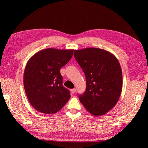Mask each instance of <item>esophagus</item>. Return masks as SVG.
<instances>
[{"label":"esophagus","mask_w":148,"mask_h":148,"mask_svg":"<svg viewBox=\"0 0 148 148\" xmlns=\"http://www.w3.org/2000/svg\"><path fill=\"white\" fill-rule=\"evenodd\" d=\"M71 92H72V94H74V93L75 92V91H76V89H71Z\"/></svg>","instance_id":"34e87169"}]
</instances>
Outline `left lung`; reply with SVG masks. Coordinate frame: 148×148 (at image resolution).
Masks as SVG:
<instances>
[{"instance_id": "1", "label": "left lung", "mask_w": 148, "mask_h": 148, "mask_svg": "<svg viewBox=\"0 0 148 148\" xmlns=\"http://www.w3.org/2000/svg\"><path fill=\"white\" fill-rule=\"evenodd\" d=\"M74 55L86 80V90L79 95L80 101L93 115L106 114L118 101L122 89L118 59L105 50L94 47L74 50Z\"/></svg>"}]
</instances>
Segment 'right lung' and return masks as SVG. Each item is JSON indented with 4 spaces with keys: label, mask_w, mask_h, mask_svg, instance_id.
Instances as JSON below:
<instances>
[{
    "label": "right lung",
    "mask_w": 148,
    "mask_h": 148,
    "mask_svg": "<svg viewBox=\"0 0 148 148\" xmlns=\"http://www.w3.org/2000/svg\"><path fill=\"white\" fill-rule=\"evenodd\" d=\"M73 51L46 49L35 53L27 61L23 83L29 102L37 111L56 113L71 97L69 90L62 84L60 69L71 59Z\"/></svg>",
    "instance_id": "1"
}]
</instances>
